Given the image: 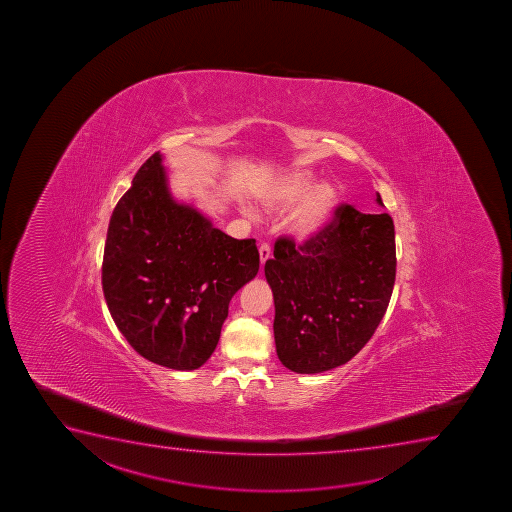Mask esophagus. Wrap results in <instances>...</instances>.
<instances>
[{
  "label": "esophagus",
  "mask_w": 512,
  "mask_h": 512,
  "mask_svg": "<svg viewBox=\"0 0 512 512\" xmlns=\"http://www.w3.org/2000/svg\"><path fill=\"white\" fill-rule=\"evenodd\" d=\"M259 253H260V262H262V265L269 260V257H271V245L269 243H262L259 247Z\"/></svg>",
  "instance_id": "34e87169"
}]
</instances>
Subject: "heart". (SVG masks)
Masks as SVG:
<instances>
[{
	"mask_svg": "<svg viewBox=\"0 0 512 512\" xmlns=\"http://www.w3.org/2000/svg\"><path fill=\"white\" fill-rule=\"evenodd\" d=\"M337 187L329 180L317 181L310 169H288L274 176L260 190V204L267 211L284 212L295 203L289 212L286 229L296 240H310L327 226L337 204ZM252 214V209L243 207Z\"/></svg>",
	"mask_w": 512,
	"mask_h": 512,
	"instance_id": "b5f03b06",
	"label": "heart"
}]
</instances>
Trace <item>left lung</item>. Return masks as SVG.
<instances>
[{
  "label": "left lung",
  "mask_w": 512,
  "mask_h": 512,
  "mask_svg": "<svg viewBox=\"0 0 512 512\" xmlns=\"http://www.w3.org/2000/svg\"><path fill=\"white\" fill-rule=\"evenodd\" d=\"M377 204L384 205L380 193ZM264 271L284 367L320 373L344 365L370 341L389 307L396 279L392 217L339 205L331 223L303 245L281 236Z\"/></svg>",
  "instance_id": "obj_1"
}]
</instances>
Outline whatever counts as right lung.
Here are the masks:
<instances>
[{"instance_id":"add662e5","label":"right lung","mask_w":512,"mask_h":512,"mask_svg":"<svg viewBox=\"0 0 512 512\" xmlns=\"http://www.w3.org/2000/svg\"><path fill=\"white\" fill-rule=\"evenodd\" d=\"M152 154L116 204L103 291L116 327L145 360L195 370L211 358L229 301L259 272L253 238L235 240L169 192Z\"/></svg>"}]
</instances>
